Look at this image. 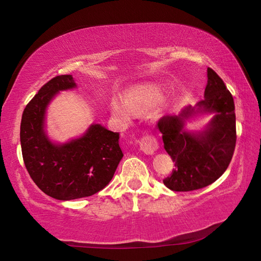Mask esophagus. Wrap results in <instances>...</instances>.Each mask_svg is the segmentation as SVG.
<instances>
[{
  "instance_id": "1",
  "label": "esophagus",
  "mask_w": 261,
  "mask_h": 261,
  "mask_svg": "<svg viewBox=\"0 0 261 261\" xmlns=\"http://www.w3.org/2000/svg\"><path fill=\"white\" fill-rule=\"evenodd\" d=\"M141 151L146 154H153L159 148V141L152 134H145L140 139Z\"/></svg>"
}]
</instances>
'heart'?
<instances>
[{"mask_svg":"<svg viewBox=\"0 0 261 261\" xmlns=\"http://www.w3.org/2000/svg\"><path fill=\"white\" fill-rule=\"evenodd\" d=\"M162 98L160 88L152 84L139 85L130 88L124 94V102L120 100H113L112 110L116 117L123 121H127L132 116V113L145 110Z\"/></svg>","mask_w":261,"mask_h":261,"instance_id":"obj_1","label":"heart"}]
</instances>
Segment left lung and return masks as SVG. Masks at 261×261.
I'll list each match as a JSON object with an SVG mask.
<instances>
[{"mask_svg":"<svg viewBox=\"0 0 261 261\" xmlns=\"http://www.w3.org/2000/svg\"><path fill=\"white\" fill-rule=\"evenodd\" d=\"M198 107L215 113L208 127L198 135L183 130L184 118L194 113L190 107L179 116L166 115L156 123L165 149L175 162L173 173L163 179L173 191H193L214 183L227 170L235 151V103L226 84L211 68L207 69L205 99Z\"/></svg>","mask_w":261,"mask_h":261,"instance_id":"1","label":"left lung"}]
</instances>
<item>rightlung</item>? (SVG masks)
Listing matches in <instances>:
<instances>
[{
	"instance_id": "add662e5",
	"label": "right lung",
	"mask_w": 261,
	"mask_h": 261,
	"mask_svg": "<svg viewBox=\"0 0 261 261\" xmlns=\"http://www.w3.org/2000/svg\"><path fill=\"white\" fill-rule=\"evenodd\" d=\"M76 86L71 74L43 85L26 105L20 123L23 160L41 191L59 200L93 196L107 187L122 160L120 134L91 125L82 138L64 145L50 143L43 131L47 105L57 92Z\"/></svg>"
}]
</instances>
